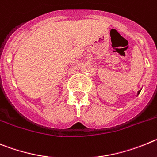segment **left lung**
Returning a JSON list of instances; mask_svg holds the SVG:
<instances>
[{
	"instance_id": "left-lung-1",
	"label": "left lung",
	"mask_w": 157,
	"mask_h": 157,
	"mask_svg": "<svg viewBox=\"0 0 157 157\" xmlns=\"http://www.w3.org/2000/svg\"><path fill=\"white\" fill-rule=\"evenodd\" d=\"M141 91H142V89H141V90H139V91H138V94H137V95H138V94H139V93L141 92Z\"/></svg>"
}]
</instances>
